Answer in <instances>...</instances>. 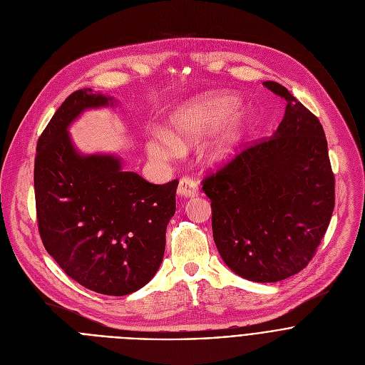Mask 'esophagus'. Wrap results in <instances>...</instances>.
Segmentation results:
<instances>
[{
  "mask_svg": "<svg viewBox=\"0 0 365 365\" xmlns=\"http://www.w3.org/2000/svg\"><path fill=\"white\" fill-rule=\"evenodd\" d=\"M178 193L183 197H193L199 193V187L197 183L190 179L189 176H183L179 180V186H178Z\"/></svg>",
  "mask_w": 365,
  "mask_h": 365,
  "instance_id": "1",
  "label": "esophagus"
}]
</instances>
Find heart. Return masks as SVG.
Returning a JSON list of instances; mask_svg holds the SVG:
<instances>
[{
	"label": "heart",
	"mask_w": 365,
	"mask_h": 365,
	"mask_svg": "<svg viewBox=\"0 0 365 365\" xmlns=\"http://www.w3.org/2000/svg\"><path fill=\"white\" fill-rule=\"evenodd\" d=\"M240 99L228 92H214L195 98L182 107L170 120L168 134L158 133L147 141V151L151 158L168 160L175 158L180 147L205 135L214 134L237 111ZM248 120L237 118L217 138L210 148V159L220 162L227 159L240 144Z\"/></svg>",
	"instance_id": "b5f03b06"
}]
</instances>
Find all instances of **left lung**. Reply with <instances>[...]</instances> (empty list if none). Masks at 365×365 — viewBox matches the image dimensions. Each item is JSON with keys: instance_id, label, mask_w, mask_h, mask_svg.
<instances>
[{"instance_id": "8db88e82", "label": "left lung", "mask_w": 365, "mask_h": 365, "mask_svg": "<svg viewBox=\"0 0 365 365\" xmlns=\"http://www.w3.org/2000/svg\"><path fill=\"white\" fill-rule=\"evenodd\" d=\"M263 85L287 103L277 131L200 185L225 264L247 280L273 283L299 273L317 254L334 212L335 176L318 117L280 83Z\"/></svg>"}]
</instances>
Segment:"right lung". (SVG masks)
Listing matches in <instances>:
<instances>
[{"mask_svg": "<svg viewBox=\"0 0 365 365\" xmlns=\"http://www.w3.org/2000/svg\"><path fill=\"white\" fill-rule=\"evenodd\" d=\"M111 98L71 93L37 141L36 215L46 251L75 282L108 296L130 294L159 270L178 180L153 185L113 155L78 154L66 131L86 108Z\"/></svg>", "mask_w": 365, "mask_h": 365, "instance_id": "obj_1", "label": "right lung"}]
</instances>
